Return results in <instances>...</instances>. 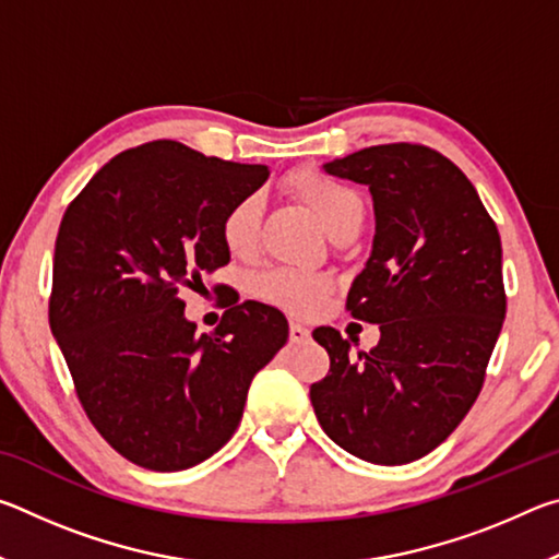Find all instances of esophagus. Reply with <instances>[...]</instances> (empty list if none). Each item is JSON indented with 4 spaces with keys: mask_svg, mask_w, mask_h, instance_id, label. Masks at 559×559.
Returning a JSON list of instances; mask_svg holds the SVG:
<instances>
[{
    "mask_svg": "<svg viewBox=\"0 0 559 559\" xmlns=\"http://www.w3.org/2000/svg\"><path fill=\"white\" fill-rule=\"evenodd\" d=\"M288 340H290L293 345H302V343H308V340H310V330H308L306 325L290 323V328H288Z\"/></svg>",
    "mask_w": 559,
    "mask_h": 559,
    "instance_id": "34e87169",
    "label": "esophagus"
}]
</instances>
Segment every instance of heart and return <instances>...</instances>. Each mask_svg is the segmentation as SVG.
<instances>
[{"label": "heart", "mask_w": 559, "mask_h": 559, "mask_svg": "<svg viewBox=\"0 0 559 559\" xmlns=\"http://www.w3.org/2000/svg\"><path fill=\"white\" fill-rule=\"evenodd\" d=\"M290 194L318 216L323 229L335 236L349 224L362 222V200L355 189L337 182L318 169H298L288 177ZM261 234V202L257 194L241 197L229 206L222 219V241L234 257H251L259 246ZM333 281L325 273H310L296 269H271L253 278V296L286 310L290 316L308 318L323 306Z\"/></svg>", "instance_id": "1"}]
</instances>
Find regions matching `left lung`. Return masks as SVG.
<instances>
[{
	"label": "left lung",
	"mask_w": 559,
	"mask_h": 559,
	"mask_svg": "<svg viewBox=\"0 0 559 559\" xmlns=\"http://www.w3.org/2000/svg\"><path fill=\"white\" fill-rule=\"evenodd\" d=\"M325 173L372 192V257L345 308L382 335L353 357L335 328L313 330L330 370L310 402L337 447L402 466L447 441L484 390L506 320L500 234L468 177L427 145L365 147Z\"/></svg>",
	"instance_id": "obj_1"
}]
</instances>
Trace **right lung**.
<instances>
[{"label":"right lung","mask_w":559,"mask_h":559,"mask_svg":"<svg viewBox=\"0 0 559 559\" xmlns=\"http://www.w3.org/2000/svg\"><path fill=\"white\" fill-rule=\"evenodd\" d=\"M266 179L263 165L155 140L103 165L63 214L49 325L83 412L135 466L185 471L219 451L286 345L276 308L234 298L197 337L179 298L229 263L224 214Z\"/></svg>","instance_id":"obj_1"}]
</instances>
